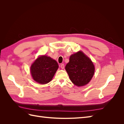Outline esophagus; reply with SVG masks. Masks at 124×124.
<instances>
[{
  "instance_id": "34e87169",
  "label": "esophagus",
  "mask_w": 124,
  "mask_h": 124,
  "mask_svg": "<svg viewBox=\"0 0 124 124\" xmlns=\"http://www.w3.org/2000/svg\"><path fill=\"white\" fill-rule=\"evenodd\" d=\"M61 68H62V69H64V68H65V65H64V64H63V63H62V64H61Z\"/></svg>"
}]
</instances>
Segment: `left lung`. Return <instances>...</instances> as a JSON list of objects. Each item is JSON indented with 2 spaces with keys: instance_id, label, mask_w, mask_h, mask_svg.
<instances>
[{
  "instance_id": "1",
  "label": "left lung",
  "mask_w": 124,
  "mask_h": 124,
  "mask_svg": "<svg viewBox=\"0 0 124 124\" xmlns=\"http://www.w3.org/2000/svg\"><path fill=\"white\" fill-rule=\"evenodd\" d=\"M65 69L71 82L78 86L88 84L95 72L91 60L81 51L70 56Z\"/></svg>"
}]
</instances>
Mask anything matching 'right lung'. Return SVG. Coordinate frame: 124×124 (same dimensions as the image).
Returning a JSON list of instances; mask_svg holds the SVG:
<instances>
[{
  "instance_id": "add662e5",
  "label": "right lung",
  "mask_w": 124,
  "mask_h": 124,
  "mask_svg": "<svg viewBox=\"0 0 124 124\" xmlns=\"http://www.w3.org/2000/svg\"><path fill=\"white\" fill-rule=\"evenodd\" d=\"M58 68L56 61L46 56L37 58L31 67L33 79L38 83L44 84L50 82Z\"/></svg>"
}]
</instances>
